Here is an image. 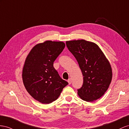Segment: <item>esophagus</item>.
Wrapping results in <instances>:
<instances>
[{
	"label": "esophagus",
	"mask_w": 129,
	"mask_h": 129,
	"mask_svg": "<svg viewBox=\"0 0 129 129\" xmlns=\"http://www.w3.org/2000/svg\"><path fill=\"white\" fill-rule=\"evenodd\" d=\"M68 82L69 84H71V83H72V80H71V78L69 79L68 80Z\"/></svg>",
	"instance_id": "1"
}]
</instances>
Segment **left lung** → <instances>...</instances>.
I'll list each match as a JSON object with an SVG mask.
<instances>
[{
	"mask_svg": "<svg viewBox=\"0 0 129 129\" xmlns=\"http://www.w3.org/2000/svg\"><path fill=\"white\" fill-rule=\"evenodd\" d=\"M66 44L78 61L83 76L78 95L88 102L96 101L104 94L111 82L112 71L108 59L94 43L81 39L67 41Z\"/></svg>",
	"mask_w": 129,
	"mask_h": 129,
	"instance_id": "1",
	"label": "left lung"
}]
</instances>
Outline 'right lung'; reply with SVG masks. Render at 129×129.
I'll return each mask as SVG.
<instances>
[{
  "label": "right lung",
  "mask_w": 129,
  "mask_h": 129,
  "mask_svg": "<svg viewBox=\"0 0 129 129\" xmlns=\"http://www.w3.org/2000/svg\"><path fill=\"white\" fill-rule=\"evenodd\" d=\"M65 46L62 42L46 40L36 45L26 58L22 72L28 93L42 104L56 101L68 83L61 79L53 62Z\"/></svg>",
  "instance_id": "obj_1"
}]
</instances>
